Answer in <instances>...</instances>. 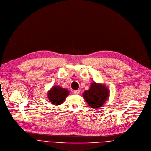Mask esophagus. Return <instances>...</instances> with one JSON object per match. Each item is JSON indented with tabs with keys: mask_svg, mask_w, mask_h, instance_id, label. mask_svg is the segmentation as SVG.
<instances>
[{
	"mask_svg": "<svg viewBox=\"0 0 151 151\" xmlns=\"http://www.w3.org/2000/svg\"><path fill=\"white\" fill-rule=\"evenodd\" d=\"M73 92H74V93L75 94H78L79 93H80V91L78 90H75V91H74Z\"/></svg>",
	"mask_w": 151,
	"mask_h": 151,
	"instance_id": "1",
	"label": "esophagus"
}]
</instances>
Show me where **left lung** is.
Returning a JSON list of instances; mask_svg holds the SVG:
<instances>
[{
  "instance_id": "8db88e82",
  "label": "left lung",
  "mask_w": 151,
  "mask_h": 151,
  "mask_svg": "<svg viewBox=\"0 0 151 151\" xmlns=\"http://www.w3.org/2000/svg\"><path fill=\"white\" fill-rule=\"evenodd\" d=\"M83 98L90 107L96 109L100 107L108 99L109 90L104 84L92 83L90 89L83 93Z\"/></svg>"
}]
</instances>
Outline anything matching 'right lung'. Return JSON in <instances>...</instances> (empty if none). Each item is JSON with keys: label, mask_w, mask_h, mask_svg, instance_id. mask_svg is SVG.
Masks as SVG:
<instances>
[{"label": "right lung", "mask_w": 151, "mask_h": 151, "mask_svg": "<svg viewBox=\"0 0 151 151\" xmlns=\"http://www.w3.org/2000/svg\"><path fill=\"white\" fill-rule=\"evenodd\" d=\"M69 94V91L65 88L59 86H54L49 90L47 96L50 102L55 105H59L65 101Z\"/></svg>", "instance_id": "right-lung-1"}]
</instances>
